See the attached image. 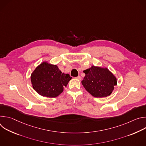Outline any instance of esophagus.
<instances>
[{
    "instance_id": "esophagus-1",
    "label": "esophagus",
    "mask_w": 146,
    "mask_h": 146,
    "mask_svg": "<svg viewBox=\"0 0 146 146\" xmlns=\"http://www.w3.org/2000/svg\"><path fill=\"white\" fill-rule=\"evenodd\" d=\"M76 78L78 79V80H80L81 79V77L80 76H78L76 77Z\"/></svg>"
}]
</instances>
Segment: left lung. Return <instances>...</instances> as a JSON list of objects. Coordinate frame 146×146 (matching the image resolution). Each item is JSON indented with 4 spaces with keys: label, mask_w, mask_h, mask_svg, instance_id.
<instances>
[{
    "label": "left lung",
    "mask_w": 146,
    "mask_h": 146,
    "mask_svg": "<svg viewBox=\"0 0 146 146\" xmlns=\"http://www.w3.org/2000/svg\"><path fill=\"white\" fill-rule=\"evenodd\" d=\"M86 76L81 81L85 89L96 98L106 97L117 85V79L107 69L92 66L83 71Z\"/></svg>",
    "instance_id": "1"
}]
</instances>
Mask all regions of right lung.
Wrapping results in <instances>:
<instances>
[{
    "label": "right lung",
    "instance_id": "add662e5",
    "mask_svg": "<svg viewBox=\"0 0 146 146\" xmlns=\"http://www.w3.org/2000/svg\"><path fill=\"white\" fill-rule=\"evenodd\" d=\"M72 78L69 74L62 73L56 65L43 62L31 74L33 89L40 95L55 98L64 91Z\"/></svg>",
    "mask_w": 146,
    "mask_h": 146
}]
</instances>
